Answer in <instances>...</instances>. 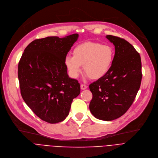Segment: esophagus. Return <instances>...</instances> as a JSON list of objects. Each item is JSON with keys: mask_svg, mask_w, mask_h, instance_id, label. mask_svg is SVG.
Here are the masks:
<instances>
[{"mask_svg": "<svg viewBox=\"0 0 158 158\" xmlns=\"http://www.w3.org/2000/svg\"><path fill=\"white\" fill-rule=\"evenodd\" d=\"M80 87H81V89L84 90V89H87V86L86 85H85V84H81V85H80Z\"/></svg>", "mask_w": 158, "mask_h": 158, "instance_id": "esophagus-1", "label": "esophagus"}]
</instances>
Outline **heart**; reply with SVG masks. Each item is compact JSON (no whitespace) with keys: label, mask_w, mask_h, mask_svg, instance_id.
Wrapping results in <instances>:
<instances>
[{"label":"heart","mask_w":158,"mask_h":158,"mask_svg":"<svg viewBox=\"0 0 158 158\" xmlns=\"http://www.w3.org/2000/svg\"><path fill=\"white\" fill-rule=\"evenodd\" d=\"M114 54V50L110 45L85 42L76 46L73 51V56H67L64 63L73 78L79 77L83 65L84 71L89 77L97 80L103 77L110 71Z\"/></svg>","instance_id":"b5f03b06"}]
</instances>
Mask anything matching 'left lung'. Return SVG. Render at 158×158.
Returning <instances> with one entry per match:
<instances>
[{
  "label": "left lung",
  "mask_w": 158,
  "mask_h": 158,
  "mask_svg": "<svg viewBox=\"0 0 158 158\" xmlns=\"http://www.w3.org/2000/svg\"><path fill=\"white\" fill-rule=\"evenodd\" d=\"M106 38L115 46L114 59L106 74L89 85V110L94 117L109 121L124 115L134 102L142 73L140 55L130 43L111 35Z\"/></svg>",
  "instance_id": "obj_1"
}]
</instances>
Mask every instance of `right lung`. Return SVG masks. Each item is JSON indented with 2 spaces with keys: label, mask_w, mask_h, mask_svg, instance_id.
<instances>
[{
  "label": "right lung",
  "mask_w": 158,
  "mask_h": 158,
  "mask_svg": "<svg viewBox=\"0 0 158 158\" xmlns=\"http://www.w3.org/2000/svg\"><path fill=\"white\" fill-rule=\"evenodd\" d=\"M78 34L47 37L31 42L18 65L21 96L35 114L50 124L61 122L80 93L77 80L69 77L64 60Z\"/></svg>",
  "instance_id": "add662e5"
}]
</instances>
